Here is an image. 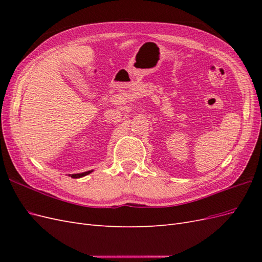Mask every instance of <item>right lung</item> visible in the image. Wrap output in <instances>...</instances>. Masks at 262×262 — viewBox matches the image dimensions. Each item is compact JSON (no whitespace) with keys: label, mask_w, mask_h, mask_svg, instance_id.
<instances>
[{"label":"right lung","mask_w":262,"mask_h":262,"mask_svg":"<svg viewBox=\"0 0 262 262\" xmlns=\"http://www.w3.org/2000/svg\"><path fill=\"white\" fill-rule=\"evenodd\" d=\"M93 170H89V171H85V172H82V173H72L71 175V177L72 178H81V177H84L86 175H89V173H91Z\"/></svg>","instance_id":"obj_1"}]
</instances>
